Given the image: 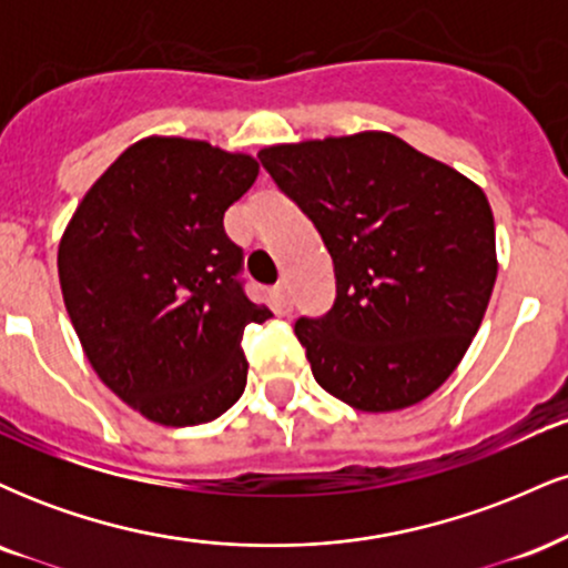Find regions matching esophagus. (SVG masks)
Wrapping results in <instances>:
<instances>
[{
	"label": "esophagus",
	"instance_id": "esophagus-1",
	"mask_svg": "<svg viewBox=\"0 0 568 568\" xmlns=\"http://www.w3.org/2000/svg\"><path fill=\"white\" fill-rule=\"evenodd\" d=\"M272 304H275V312L277 315H291L293 310V298H291V291L288 285H275V291H272Z\"/></svg>",
	"mask_w": 568,
	"mask_h": 568
}]
</instances>
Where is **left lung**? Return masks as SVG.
<instances>
[{"label": "left lung", "mask_w": 568, "mask_h": 568, "mask_svg": "<svg viewBox=\"0 0 568 568\" xmlns=\"http://www.w3.org/2000/svg\"><path fill=\"white\" fill-rule=\"evenodd\" d=\"M328 247L336 302L293 331L317 384L384 414L433 395L478 334L497 280L484 189L393 133L258 152Z\"/></svg>", "instance_id": "8db88e82"}]
</instances>
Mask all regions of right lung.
Instances as JSON below:
<instances>
[{
	"mask_svg": "<svg viewBox=\"0 0 568 568\" xmlns=\"http://www.w3.org/2000/svg\"><path fill=\"white\" fill-rule=\"evenodd\" d=\"M256 175L247 154L152 135L90 186L58 245L90 366L158 425H205L245 389L243 331L272 312L245 296L224 213Z\"/></svg>",
	"mask_w": 568,
	"mask_h": 568,
	"instance_id": "1",
	"label": "right lung"
}]
</instances>
